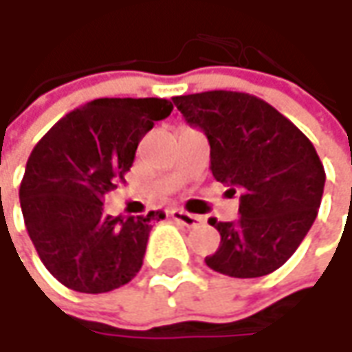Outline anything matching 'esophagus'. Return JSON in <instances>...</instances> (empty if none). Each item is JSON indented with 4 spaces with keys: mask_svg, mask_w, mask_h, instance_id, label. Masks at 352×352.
<instances>
[{
    "mask_svg": "<svg viewBox=\"0 0 352 352\" xmlns=\"http://www.w3.org/2000/svg\"><path fill=\"white\" fill-rule=\"evenodd\" d=\"M170 217L178 223L186 225V227H196V225L204 223V217L199 215H194V213H188L184 210H172L170 211Z\"/></svg>",
    "mask_w": 352,
    "mask_h": 352,
    "instance_id": "obj_1",
    "label": "esophagus"
}]
</instances>
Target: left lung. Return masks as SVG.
I'll return each instance as SVG.
<instances>
[{
	"mask_svg": "<svg viewBox=\"0 0 352 352\" xmlns=\"http://www.w3.org/2000/svg\"><path fill=\"white\" fill-rule=\"evenodd\" d=\"M172 102L206 133L213 178L241 192L236 221L210 219L221 243L206 264L233 278L274 272L300 247L321 206L325 170L311 141L250 94L213 89Z\"/></svg>",
	"mask_w": 352,
	"mask_h": 352,
	"instance_id": "8db88e82",
	"label": "left lung"
}]
</instances>
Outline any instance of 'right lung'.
<instances>
[{"label": "right lung", "instance_id": "1", "mask_svg": "<svg viewBox=\"0 0 352 352\" xmlns=\"http://www.w3.org/2000/svg\"><path fill=\"white\" fill-rule=\"evenodd\" d=\"M160 98H102L64 116L36 142L19 188L27 233L47 270L66 288L111 292L141 270L162 211L113 217L105 194L125 180L141 139L166 119Z\"/></svg>", "mask_w": 352, "mask_h": 352}]
</instances>
